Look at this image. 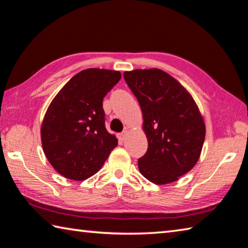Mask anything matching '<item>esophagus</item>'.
<instances>
[{"label":"esophagus","mask_w":248,"mask_h":248,"mask_svg":"<svg viewBox=\"0 0 248 248\" xmlns=\"http://www.w3.org/2000/svg\"><path fill=\"white\" fill-rule=\"evenodd\" d=\"M127 134H128V129H125V130H124V132H121L120 134H119V139L121 140V141H124V140L127 138Z\"/></svg>","instance_id":"34e87169"}]
</instances>
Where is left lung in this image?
<instances>
[{
	"label": "left lung",
	"mask_w": 248,
	"mask_h": 248,
	"mask_svg": "<svg viewBox=\"0 0 248 248\" xmlns=\"http://www.w3.org/2000/svg\"><path fill=\"white\" fill-rule=\"evenodd\" d=\"M124 77L141 106L148 142L138 161L140 172L159 186L177 181L199 161L205 141L204 118L194 98L158 68L124 71Z\"/></svg>",
	"instance_id": "obj_1"
}]
</instances>
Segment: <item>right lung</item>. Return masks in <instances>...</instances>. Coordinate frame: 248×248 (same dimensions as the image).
<instances>
[{
    "label": "right lung",
    "mask_w": 248,
    "mask_h": 248,
    "mask_svg": "<svg viewBox=\"0 0 248 248\" xmlns=\"http://www.w3.org/2000/svg\"><path fill=\"white\" fill-rule=\"evenodd\" d=\"M121 78L119 71L89 68L56 94L41 125L42 147L62 177L82 181L95 174L118 145L105 128L103 98Z\"/></svg>",
    "instance_id": "right-lung-1"
}]
</instances>
